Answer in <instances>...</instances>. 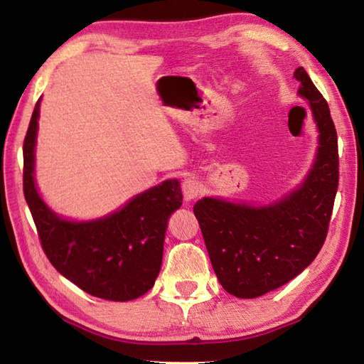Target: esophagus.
Wrapping results in <instances>:
<instances>
[{"label":"esophagus","instance_id":"esophagus-1","mask_svg":"<svg viewBox=\"0 0 364 364\" xmlns=\"http://www.w3.org/2000/svg\"><path fill=\"white\" fill-rule=\"evenodd\" d=\"M200 193H202L200 183L196 181L194 178H188V180L183 181V196L186 202L197 199V197L200 196Z\"/></svg>","mask_w":364,"mask_h":364}]
</instances>
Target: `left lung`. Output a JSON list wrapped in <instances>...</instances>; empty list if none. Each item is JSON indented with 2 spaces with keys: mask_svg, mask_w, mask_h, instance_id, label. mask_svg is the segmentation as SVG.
Returning a JSON list of instances; mask_svg holds the SVG:
<instances>
[{
  "mask_svg": "<svg viewBox=\"0 0 364 364\" xmlns=\"http://www.w3.org/2000/svg\"><path fill=\"white\" fill-rule=\"evenodd\" d=\"M294 78L318 130L315 160L304 181L263 205L221 197H202L194 205L215 274L239 299L284 286L315 260L334 207L338 154L331 110L304 67L295 69Z\"/></svg>",
  "mask_w": 364,
  "mask_h": 364,
  "instance_id": "obj_1",
  "label": "left lung"
}]
</instances>
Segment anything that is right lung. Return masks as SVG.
<instances>
[{
  "mask_svg": "<svg viewBox=\"0 0 364 364\" xmlns=\"http://www.w3.org/2000/svg\"><path fill=\"white\" fill-rule=\"evenodd\" d=\"M40 106L41 97L23 141V194L43 250L64 278L90 295L114 301L141 297L162 267L167 221L183 204L180 181L165 180L101 218L60 217L46 204L35 181Z\"/></svg>",
  "mask_w": 364,
  "mask_h": 364,
  "instance_id": "1",
  "label": "right lung"
}]
</instances>
